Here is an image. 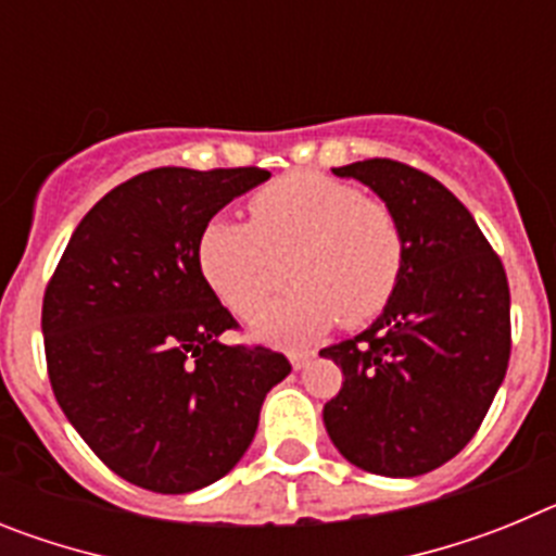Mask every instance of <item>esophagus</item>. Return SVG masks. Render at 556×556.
Returning a JSON list of instances; mask_svg holds the SVG:
<instances>
[{"label":"esophagus","instance_id":"1","mask_svg":"<svg viewBox=\"0 0 556 556\" xmlns=\"http://www.w3.org/2000/svg\"><path fill=\"white\" fill-rule=\"evenodd\" d=\"M314 358V351H289V362H292L294 370H303Z\"/></svg>","mask_w":556,"mask_h":556}]
</instances>
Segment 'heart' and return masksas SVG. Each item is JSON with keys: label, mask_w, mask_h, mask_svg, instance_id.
<instances>
[{"label": "heart", "mask_w": 556, "mask_h": 556, "mask_svg": "<svg viewBox=\"0 0 556 556\" xmlns=\"http://www.w3.org/2000/svg\"><path fill=\"white\" fill-rule=\"evenodd\" d=\"M200 269L219 301L250 320L289 275L298 287L267 308L255 337L294 345L333 323L365 326L384 312L406 267L395 211L351 184L298 172L250 198V225L211 219Z\"/></svg>", "instance_id": "obj_1"}]
</instances>
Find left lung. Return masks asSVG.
<instances>
[{
  "label": "left lung",
  "mask_w": 556,
  "mask_h": 556,
  "mask_svg": "<svg viewBox=\"0 0 556 556\" xmlns=\"http://www.w3.org/2000/svg\"><path fill=\"white\" fill-rule=\"evenodd\" d=\"M333 175L362 180L395 211L406 267L367 331L320 351L345 376L323 424L367 473H429L473 440L507 376V273L470 211L426 172L367 159Z\"/></svg>",
  "instance_id": "8db88e82"
}]
</instances>
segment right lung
Here are the masks:
<instances>
[{"label":"right lung","mask_w":556,"mask_h":556,"mask_svg":"<svg viewBox=\"0 0 556 556\" xmlns=\"http://www.w3.org/2000/svg\"><path fill=\"white\" fill-rule=\"evenodd\" d=\"M267 169L161 166L111 189L43 292L49 384L68 424L136 488L178 495L244 456L283 353L225 345L236 328L200 269V236Z\"/></svg>","instance_id":"obj_1"}]
</instances>
